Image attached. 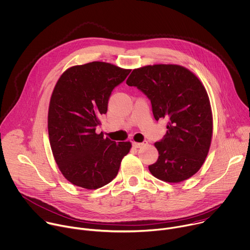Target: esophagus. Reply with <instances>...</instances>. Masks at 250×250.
<instances>
[{"label":"esophagus","instance_id":"obj_1","mask_svg":"<svg viewBox=\"0 0 250 250\" xmlns=\"http://www.w3.org/2000/svg\"><path fill=\"white\" fill-rule=\"evenodd\" d=\"M144 145H145L144 143H136V142H133V143H132V146H133L135 148L141 147V146H143Z\"/></svg>","mask_w":250,"mask_h":250}]
</instances>
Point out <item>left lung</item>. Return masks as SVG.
I'll return each mask as SVG.
<instances>
[{"label":"left lung","mask_w":250,"mask_h":250,"mask_svg":"<svg viewBox=\"0 0 250 250\" xmlns=\"http://www.w3.org/2000/svg\"><path fill=\"white\" fill-rule=\"evenodd\" d=\"M126 83L146 95L157 121H167L166 135L155 144L159 159L148 166L149 171L173 183L194 175L205 162L213 134L210 101L202 83L184 67L161 64L133 70Z\"/></svg>","instance_id":"1"}]
</instances>
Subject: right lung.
<instances>
[{"mask_svg":"<svg viewBox=\"0 0 250 250\" xmlns=\"http://www.w3.org/2000/svg\"><path fill=\"white\" fill-rule=\"evenodd\" d=\"M130 72L91 62L68 69L54 87L48 111L49 140L59 169L74 185L97 189L108 184L130 151V142L116 143L95 133L112 90Z\"/></svg>","mask_w":250,"mask_h":250,"instance_id":"obj_1","label":"right lung"}]
</instances>
